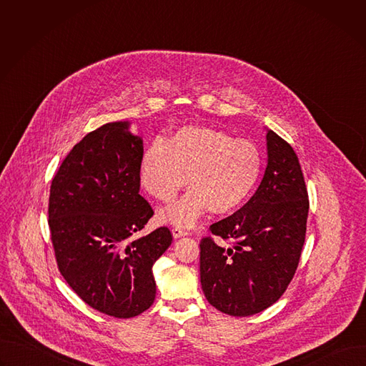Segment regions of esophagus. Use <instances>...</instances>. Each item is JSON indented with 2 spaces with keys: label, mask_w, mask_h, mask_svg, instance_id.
<instances>
[{
  "label": "esophagus",
  "mask_w": 366,
  "mask_h": 366,
  "mask_svg": "<svg viewBox=\"0 0 366 366\" xmlns=\"http://www.w3.org/2000/svg\"><path fill=\"white\" fill-rule=\"evenodd\" d=\"M172 234H174V237H182V236H188L189 232L182 229V227H174L172 229Z\"/></svg>",
  "instance_id": "1"
}]
</instances>
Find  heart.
<instances>
[{"label":"heart","instance_id":"heart-1","mask_svg":"<svg viewBox=\"0 0 366 366\" xmlns=\"http://www.w3.org/2000/svg\"><path fill=\"white\" fill-rule=\"evenodd\" d=\"M262 165V152L254 142L233 139L220 129L187 126L146 147L139 177L152 197L169 201L188 175L191 188L162 208L161 220L191 227L210 208L223 214L239 207L256 187Z\"/></svg>","mask_w":366,"mask_h":366}]
</instances>
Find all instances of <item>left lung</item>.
<instances>
[{
    "label": "left lung",
    "instance_id": "obj_1",
    "mask_svg": "<svg viewBox=\"0 0 366 366\" xmlns=\"http://www.w3.org/2000/svg\"><path fill=\"white\" fill-rule=\"evenodd\" d=\"M268 167L253 197L210 226L199 242L201 287L213 307L246 317L277 302L297 271L305 239L308 192L291 144L268 130ZM220 237L227 245H219Z\"/></svg>",
    "mask_w": 366,
    "mask_h": 366
}]
</instances>
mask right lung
<instances>
[{
    "instance_id": "obj_1",
    "label": "right lung",
    "mask_w": 366,
    "mask_h": 366,
    "mask_svg": "<svg viewBox=\"0 0 366 366\" xmlns=\"http://www.w3.org/2000/svg\"><path fill=\"white\" fill-rule=\"evenodd\" d=\"M127 127L104 124L72 147L47 208L59 272L82 301L117 319L153 304L152 268L172 243L165 226L137 237L154 212L139 192L143 142Z\"/></svg>"
}]
</instances>
